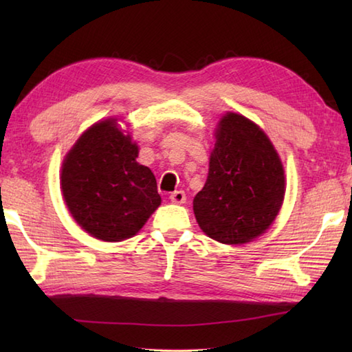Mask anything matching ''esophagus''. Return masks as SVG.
Instances as JSON below:
<instances>
[{
    "label": "esophagus",
    "mask_w": 352,
    "mask_h": 352,
    "mask_svg": "<svg viewBox=\"0 0 352 352\" xmlns=\"http://www.w3.org/2000/svg\"><path fill=\"white\" fill-rule=\"evenodd\" d=\"M170 203L174 204H184L186 203V193L183 190H175L174 193H170Z\"/></svg>",
    "instance_id": "esophagus-1"
}]
</instances>
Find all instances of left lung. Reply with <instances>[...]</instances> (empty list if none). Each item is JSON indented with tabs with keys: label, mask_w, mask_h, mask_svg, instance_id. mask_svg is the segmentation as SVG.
Segmentation results:
<instances>
[{
	"label": "left lung",
	"mask_w": 352,
	"mask_h": 352,
	"mask_svg": "<svg viewBox=\"0 0 352 352\" xmlns=\"http://www.w3.org/2000/svg\"><path fill=\"white\" fill-rule=\"evenodd\" d=\"M204 188L193 212L204 233L227 245L251 242L271 227L284 199V169L272 142L237 113L221 118Z\"/></svg>",
	"instance_id": "left-lung-1"
}]
</instances>
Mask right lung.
<instances>
[{"label":"right lung","mask_w":352,"mask_h":352,"mask_svg":"<svg viewBox=\"0 0 352 352\" xmlns=\"http://www.w3.org/2000/svg\"><path fill=\"white\" fill-rule=\"evenodd\" d=\"M116 119L87 129L62 164V193L72 218L104 242L133 237L160 206L155 177Z\"/></svg>","instance_id":"obj_1"}]
</instances>
